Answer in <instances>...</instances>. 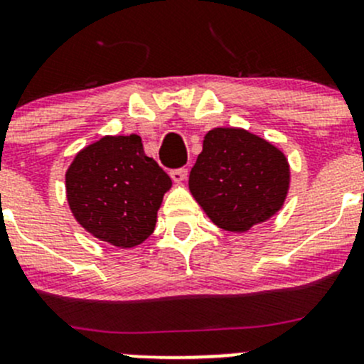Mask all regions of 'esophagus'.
Masks as SVG:
<instances>
[{
    "label": "esophagus",
    "instance_id": "1",
    "mask_svg": "<svg viewBox=\"0 0 364 364\" xmlns=\"http://www.w3.org/2000/svg\"><path fill=\"white\" fill-rule=\"evenodd\" d=\"M186 176H188V168H185V167L171 171V178L174 183H183L186 179Z\"/></svg>",
    "mask_w": 364,
    "mask_h": 364
}]
</instances>
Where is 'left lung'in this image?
<instances>
[{"label":"left lung","mask_w":364,"mask_h":364,"mask_svg":"<svg viewBox=\"0 0 364 364\" xmlns=\"http://www.w3.org/2000/svg\"><path fill=\"white\" fill-rule=\"evenodd\" d=\"M287 159L271 142L241 128L205 134L188 186L220 229L247 232L269 220L289 192Z\"/></svg>","instance_id":"obj_1"}]
</instances>
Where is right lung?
I'll use <instances>...</instances> for the list:
<instances>
[{"label": "right lung", "mask_w": 364, "mask_h": 364, "mask_svg": "<svg viewBox=\"0 0 364 364\" xmlns=\"http://www.w3.org/2000/svg\"><path fill=\"white\" fill-rule=\"evenodd\" d=\"M171 185L135 134L100 139L84 148L67 171V199L77 222L119 248L137 247L151 236Z\"/></svg>", "instance_id": "add662e5"}]
</instances>
